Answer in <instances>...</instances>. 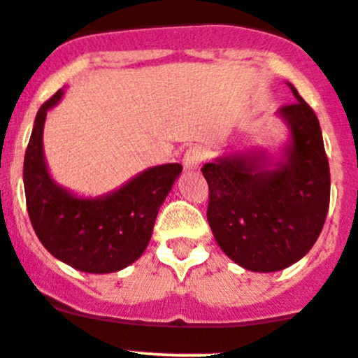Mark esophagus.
Here are the masks:
<instances>
[{"instance_id": "obj_1", "label": "esophagus", "mask_w": 358, "mask_h": 358, "mask_svg": "<svg viewBox=\"0 0 358 358\" xmlns=\"http://www.w3.org/2000/svg\"><path fill=\"white\" fill-rule=\"evenodd\" d=\"M205 158V151L201 150L200 146H193L189 148V150L184 153V158H182V165L186 171H196L198 167H200V164L203 162Z\"/></svg>"}]
</instances>
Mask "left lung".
<instances>
[{
    "mask_svg": "<svg viewBox=\"0 0 358 358\" xmlns=\"http://www.w3.org/2000/svg\"><path fill=\"white\" fill-rule=\"evenodd\" d=\"M296 101L277 115L289 129L280 160L263 150L226 153L201 172L208 184L207 221L222 252L250 271H280L317 242L331 198L320 123L289 83Z\"/></svg>",
    "mask_w": 358,
    "mask_h": 358,
    "instance_id": "1",
    "label": "left lung"
}]
</instances>
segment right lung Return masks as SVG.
Masks as SVG:
<instances>
[{
    "label": "right lung",
    "instance_id": "add662e5",
    "mask_svg": "<svg viewBox=\"0 0 358 358\" xmlns=\"http://www.w3.org/2000/svg\"><path fill=\"white\" fill-rule=\"evenodd\" d=\"M62 95L60 88L40 108L24 157L31 224L45 249L74 270L115 273L143 256L160 205L182 172V165L150 167L102 196L71 193L52 178L43 153L47 113Z\"/></svg>",
    "mask_w": 358,
    "mask_h": 358
}]
</instances>
